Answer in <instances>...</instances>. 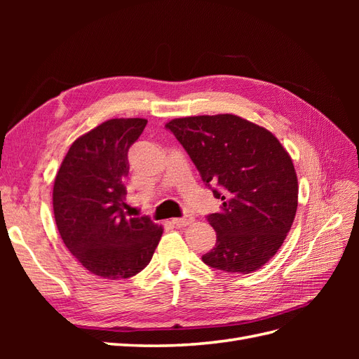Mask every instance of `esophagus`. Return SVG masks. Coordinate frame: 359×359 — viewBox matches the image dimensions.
Returning a JSON list of instances; mask_svg holds the SVG:
<instances>
[{
  "label": "esophagus",
  "mask_w": 359,
  "mask_h": 359,
  "mask_svg": "<svg viewBox=\"0 0 359 359\" xmlns=\"http://www.w3.org/2000/svg\"><path fill=\"white\" fill-rule=\"evenodd\" d=\"M194 222V219L191 215H186V217H181V219H173L172 223L175 224L177 227H184V226H189Z\"/></svg>",
  "instance_id": "obj_1"
}]
</instances>
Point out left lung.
Masks as SVG:
<instances>
[{"label":"left lung","mask_w":359,"mask_h":359,"mask_svg":"<svg viewBox=\"0 0 359 359\" xmlns=\"http://www.w3.org/2000/svg\"><path fill=\"white\" fill-rule=\"evenodd\" d=\"M223 203L206 220L217 243L203 262L250 274L286 240L298 208V178L287 151L269 130L232 114L175 118L166 124Z\"/></svg>","instance_id":"obj_1"}]
</instances>
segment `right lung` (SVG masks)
<instances>
[{"label":"right lung","mask_w":359,"mask_h":359,"mask_svg":"<svg viewBox=\"0 0 359 359\" xmlns=\"http://www.w3.org/2000/svg\"><path fill=\"white\" fill-rule=\"evenodd\" d=\"M144 118L107 119L72 144L53 182V215L69 252L91 274L107 280L140 273L163 227L128 217L127 154L147 126Z\"/></svg>","instance_id":"add662e5"}]
</instances>
